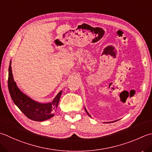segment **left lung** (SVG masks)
<instances>
[{"instance_id": "obj_1", "label": "left lung", "mask_w": 152, "mask_h": 152, "mask_svg": "<svg viewBox=\"0 0 152 152\" xmlns=\"http://www.w3.org/2000/svg\"><path fill=\"white\" fill-rule=\"evenodd\" d=\"M85 110H86V113H87V114H88V115H89V116H90V114H89V113H88V111H87V110H86V108H85Z\"/></svg>"}]
</instances>
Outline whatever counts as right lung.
<instances>
[{
  "label": "right lung",
  "instance_id": "1",
  "mask_svg": "<svg viewBox=\"0 0 152 152\" xmlns=\"http://www.w3.org/2000/svg\"><path fill=\"white\" fill-rule=\"evenodd\" d=\"M8 86L12 99L28 118L35 121H43L54 116L62 91L56 95L51 103H39L32 100L19 90L14 81L12 73L11 61L8 69Z\"/></svg>",
  "mask_w": 152,
  "mask_h": 152
}]
</instances>
